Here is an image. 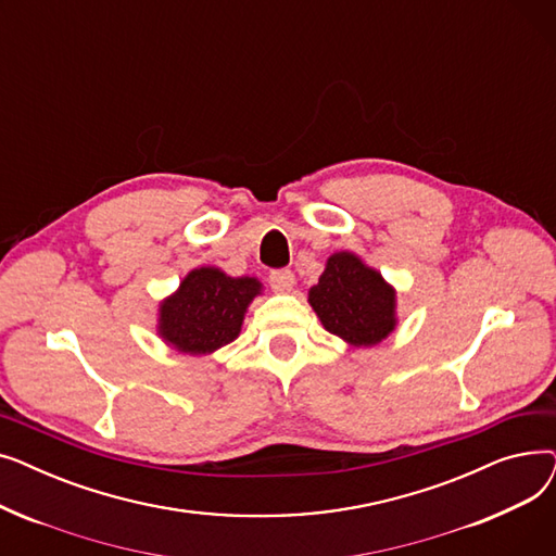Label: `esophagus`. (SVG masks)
I'll return each mask as SVG.
<instances>
[{
	"instance_id": "esophagus-1",
	"label": "esophagus",
	"mask_w": 556,
	"mask_h": 556,
	"mask_svg": "<svg viewBox=\"0 0 556 556\" xmlns=\"http://www.w3.org/2000/svg\"><path fill=\"white\" fill-rule=\"evenodd\" d=\"M270 286L275 293H290L295 286V275L290 270H273L270 273Z\"/></svg>"
}]
</instances>
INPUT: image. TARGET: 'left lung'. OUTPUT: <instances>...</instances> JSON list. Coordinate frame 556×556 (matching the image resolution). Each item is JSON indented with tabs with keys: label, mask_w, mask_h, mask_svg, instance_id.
I'll return each instance as SVG.
<instances>
[{
	"label": "left lung",
	"mask_w": 556,
	"mask_h": 556,
	"mask_svg": "<svg viewBox=\"0 0 556 556\" xmlns=\"http://www.w3.org/2000/svg\"><path fill=\"white\" fill-rule=\"evenodd\" d=\"M308 304L323 327L352 346H374L396 329V290L354 252L327 258Z\"/></svg>",
	"instance_id": "8db88e82"
}]
</instances>
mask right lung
I'll list each match as a JSON object with an SVG mask.
<instances>
[{"instance_id": "1", "label": "right lung", "mask_w": 556, "mask_h": 556, "mask_svg": "<svg viewBox=\"0 0 556 556\" xmlns=\"http://www.w3.org/2000/svg\"><path fill=\"white\" fill-rule=\"evenodd\" d=\"M261 290L256 277H229L214 266L193 268L160 302L157 336L180 354L210 356L239 338L248 306Z\"/></svg>"}]
</instances>
